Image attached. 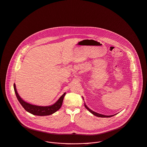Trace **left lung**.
<instances>
[{
    "label": "left lung",
    "mask_w": 147,
    "mask_h": 147,
    "mask_svg": "<svg viewBox=\"0 0 147 147\" xmlns=\"http://www.w3.org/2000/svg\"><path fill=\"white\" fill-rule=\"evenodd\" d=\"M84 105H85V107L90 113H92L93 115L96 116H97V117H112V116H115V115H111V116H105V115H101V114H99V113H96V112H94V111L90 110L85 104H84Z\"/></svg>",
    "instance_id": "left-lung-1"
}]
</instances>
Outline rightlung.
Here are the masks:
<instances>
[{"mask_svg": "<svg viewBox=\"0 0 147 147\" xmlns=\"http://www.w3.org/2000/svg\"><path fill=\"white\" fill-rule=\"evenodd\" d=\"M13 88L14 91L16 94V96L20 102V104L22 105V106L23 107V108L28 112L36 116H48L52 115L53 113L57 112L58 110L60 109V108L62 106L63 98L65 96L66 93H65L53 105L51 106H47V107H40V106H36L34 105L30 104L29 103H27L23 101L19 96L16 89L15 84H13Z\"/></svg>", "mask_w": 147, "mask_h": 147, "instance_id": "obj_1", "label": "right lung"}]
</instances>
